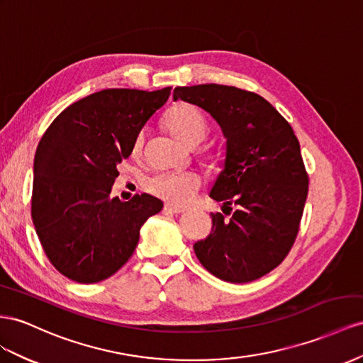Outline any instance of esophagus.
<instances>
[{"instance_id":"esophagus-1","label":"esophagus","mask_w":363,"mask_h":363,"mask_svg":"<svg viewBox=\"0 0 363 363\" xmlns=\"http://www.w3.org/2000/svg\"><path fill=\"white\" fill-rule=\"evenodd\" d=\"M163 211L168 212V213H183V212H184L183 208H177V206H172V204H169V203H166V204L163 206Z\"/></svg>"}]
</instances>
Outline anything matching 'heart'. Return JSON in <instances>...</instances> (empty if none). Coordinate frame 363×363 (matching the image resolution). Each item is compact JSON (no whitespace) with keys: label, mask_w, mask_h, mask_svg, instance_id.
I'll list each match as a JSON object with an SVG mask.
<instances>
[{"label":"heart","mask_w":363,"mask_h":363,"mask_svg":"<svg viewBox=\"0 0 363 363\" xmlns=\"http://www.w3.org/2000/svg\"><path fill=\"white\" fill-rule=\"evenodd\" d=\"M164 125L169 133L188 146L199 145L206 133L208 122L204 116L191 104H177L166 113ZM143 143V137L139 135L134 142V152H139ZM148 191L171 204L183 206L189 203L195 192L200 188V179L192 172H166L159 174L146 183Z\"/></svg>","instance_id":"heart-1"}]
</instances>
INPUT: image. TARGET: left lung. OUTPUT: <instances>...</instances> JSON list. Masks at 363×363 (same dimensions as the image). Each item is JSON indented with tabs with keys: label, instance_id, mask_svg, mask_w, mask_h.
<instances>
[{
	"label": "left lung",
	"instance_id": "1",
	"mask_svg": "<svg viewBox=\"0 0 363 363\" xmlns=\"http://www.w3.org/2000/svg\"><path fill=\"white\" fill-rule=\"evenodd\" d=\"M179 99L208 111L226 137L224 168L209 194L223 203L225 215L211 213L212 232L194 244L195 255L228 282L267 275L295 242L308 194L295 133L264 97L237 86H177Z\"/></svg>",
	"mask_w": 363,
	"mask_h": 363
}]
</instances>
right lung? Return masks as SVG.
Listing matches in <instances>:
<instances>
[{"label": "right lung", "mask_w": 363, "mask_h": 363, "mask_svg": "<svg viewBox=\"0 0 363 363\" xmlns=\"http://www.w3.org/2000/svg\"><path fill=\"white\" fill-rule=\"evenodd\" d=\"M171 86L157 91L108 88L72 104L39 142L33 163L32 218L55 269L93 284L119 270L139 242L140 228L163 203L148 194L110 199L119 171Z\"/></svg>", "instance_id": "obj_1"}]
</instances>
